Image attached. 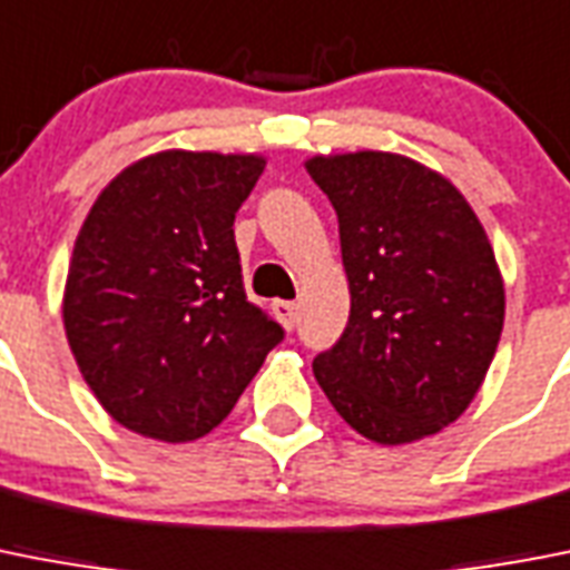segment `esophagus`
<instances>
[{"label":"esophagus","mask_w":570,"mask_h":570,"mask_svg":"<svg viewBox=\"0 0 570 570\" xmlns=\"http://www.w3.org/2000/svg\"><path fill=\"white\" fill-rule=\"evenodd\" d=\"M272 313L277 315V322L284 324V330H295V322H298V307L293 301H275L272 304Z\"/></svg>","instance_id":"esophagus-1"}]
</instances>
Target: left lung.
Segmentation results:
<instances>
[{"instance_id":"obj_1","label":"left lung","mask_w":570,"mask_h":570,"mask_svg":"<svg viewBox=\"0 0 570 570\" xmlns=\"http://www.w3.org/2000/svg\"><path fill=\"white\" fill-rule=\"evenodd\" d=\"M338 217L351 318L313 374L351 429L403 446L475 400L504 327V281L481 219L443 174L400 153L304 161Z\"/></svg>"}]
</instances>
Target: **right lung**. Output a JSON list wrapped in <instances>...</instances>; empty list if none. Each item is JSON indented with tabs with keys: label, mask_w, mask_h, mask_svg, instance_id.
Wrapping results in <instances>:
<instances>
[{
	"label": "right lung",
	"mask_w": 570,
	"mask_h": 570,
	"mask_svg": "<svg viewBox=\"0 0 570 570\" xmlns=\"http://www.w3.org/2000/svg\"><path fill=\"white\" fill-rule=\"evenodd\" d=\"M266 159L161 150L124 167L80 226L63 327L109 417L188 443L232 414L281 324L246 301L234 214Z\"/></svg>",
	"instance_id": "add662e5"
}]
</instances>
